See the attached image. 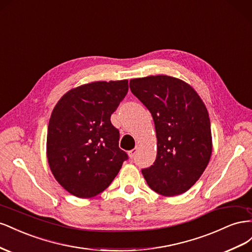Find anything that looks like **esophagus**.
I'll return each mask as SVG.
<instances>
[{
  "label": "esophagus",
  "mask_w": 252,
  "mask_h": 252,
  "mask_svg": "<svg viewBox=\"0 0 252 252\" xmlns=\"http://www.w3.org/2000/svg\"><path fill=\"white\" fill-rule=\"evenodd\" d=\"M137 152H138V149H137V148H135V149H133V150H131V151H128V152H127L128 157H130L131 159H133V158L135 157V155L137 154Z\"/></svg>",
  "instance_id": "1"
}]
</instances>
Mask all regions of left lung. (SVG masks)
<instances>
[{
  "mask_svg": "<svg viewBox=\"0 0 252 252\" xmlns=\"http://www.w3.org/2000/svg\"><path fill=\"white\" fill-rule=\"evenodd\" d=\"M130 89L152 114L157 155L142 175L153 191L174 196L202 176L212 153L209 114L197 93L170 76L132 79Z\"/></svg>",
  "mask_w": 252,
  "mask_h": 252,
  "instance_id": "obj_1",
  "label": "left lung"
}]
</instances>
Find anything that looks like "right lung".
Returning a JSON list of instances; mask_svg holds the SVG:
<instances>
[{"label":"right lung","instance_id":"obj_1","mask_svg":"<svg viewBox=\"0 0 252 252\" xmlns=\"http://www.w3.org/2000/svg\"><path fill=\"white\" fill-rule=\"evenodd\" d=\"M127 90V80L92 82L68 91L55 106L47 130V160L57 182L77 197L104 191L128 158L111 122Z\"/></svg>","mask_w":252,"mask_h":252}]
</instances>
